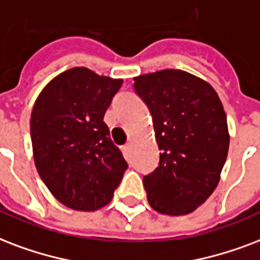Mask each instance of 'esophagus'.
I'll return each mask as SVG.
<instances>
[{
  "mask_svg": "<svg viewBox=\"0 0 260 260\" xmlns=\"http://www.w3.org/2000/svg\"><path fill=\"white\" fill-rule=\"evenodd\" d=\"M123 150H124V152H130V150H132V144H126V145H124V146H123Z\"/></svg>",
  "mask_w": 260,
  "mask_h": 260,
  "instance_id": "obj_1",
  "label": "esophagus"
}]
</instances>
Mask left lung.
<instances>
[{
    "label": "left lung",
    "instance_id": "8db88e82",
    "mask_svg": "<svg viewBox=\"0 0 260 260\" xmlns=\"http://www.w3.org/2000/svg\"><path fill=\"white\" fill-rule=\"evenodd\" d=\"M152 114L160 162L144 176L149 205L183 216L206 201L220 182L229 149L226 114L209 82L178 69L134 77Z\"/></svg>",
    "mask_w": 260,
    "mask_h": 260
}]
</instances>
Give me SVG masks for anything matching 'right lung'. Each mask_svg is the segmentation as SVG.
Instances as JSON below:
<instances>
[{
    "mask_svg": "<svg viewBox=\"0 0 260 260\" xmlns=\"http://www.w3.org/2000/svg\"><path fill=\"white\" fill-rule=\"evenodd\" d=\"M122 82L73 68L48 82L34 104L36 170L50 192L73 210L94 212L108 205L127 170L103 120Z\"/></svg>",
    "mask_w": 260,
    "mask_h": 260,
    "instance_id": "add662e5",
    "label": "right lung"
}]
</instances>
